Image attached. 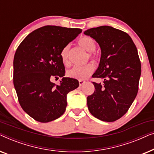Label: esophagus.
Here are the masks:
<instances>
[{
    "instance_id": "34e87169",
    "label": "esophagus",
    "mask_w": 154,
    "mask_h": 154,
    "mask_svg": "<svg viewBox=\"0 0 154 154\" xmlns=\"http://www.w3.org/2000/svg\"><path fill=\"white\" fill-rule=\"evenodd\" d=\"M79 85L81 86V85H83V84L85 83V81H83V80H80V81H79Z\"/></svg>"
}]
</instances>
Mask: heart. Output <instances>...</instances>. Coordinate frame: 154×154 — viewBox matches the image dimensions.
<instances>
[{
  "label": "heart",
  "mask_w": 154,
  "mask_h": 154,
  "mask_svg": "<svg viewBox=\"0 0 154 154\" xmlns=\"http://www.w3.org/2000/svg\"><path fill=\"white\" fill-rule=\"evenodd\" d=\"M79 45L88 52H90V58H91L92 60H95V56L93 54V52L96 48V43L92 38L88 36L81 38L79 41ZM69 52H70V45L65 46L61 51V60L65 65L70 64ZM94 70V66L92 64H88L82 66H75L67 71V75L72 79L85 80L93 73Z\"/></svg>",
  "instance_id": "obj_1"
}]
</instances>
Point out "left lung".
Listing matches in <instances>:
<instances>
[{
    "mask_svg": "<svg viewBox=\"0 0 154 154\" xmlns=\"http://www.w3.org/2000/svg\"><path fill=\"white\" fill-rule=\"evenodd\" d=\"M101 48L100 64L93 78L104 79L103 84L92 82L94 92L87 97L91 114L102 121L113 122L125 114L135 99L141 75L137 49L127 33L109 26L84 31Z\"/></svg>",
    "mask_w": 154,
    "mask_h": 154,
    "instance_id": "obj_1",
    "label": "left lung"
}]
</instances>
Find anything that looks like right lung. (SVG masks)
<instances>
[{"instance_id":"right-lung-1","label":"right lung","mask_w":154,"mask_h":154,"mask_svg":"<svg viewBox=\"0 0 154 154\" xmlns=\"http://www.w3.org/2000/svg\"><path fill=\"white\" fill-rule=\"evenodd\" d=\"M82 32L81 29L45 26L27 35L16 50L13 83L23 110L35 121L48 123L66 110V96L79 85L78 80L64 77L60 53ZM62 77L60 85L52 77Z\"/></svg>"}]
</instances>
